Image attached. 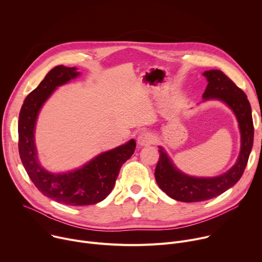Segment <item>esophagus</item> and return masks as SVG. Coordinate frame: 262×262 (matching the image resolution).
<instances>
[{"label": "esophagus", "mask_w": 262, "mask_h": 262, "mask_svg": "<svg viewBox=\"0 0 262 262\" xmlns=\"http://www.w3.org/2000/svg\"><path fill=\"white\" fill-rule=\"evenodd\" d=\"M154 140V136L150 132H142L137 137V143L139 146H149Z\"/></svg>", "instance_id": "obj_1"}]
</instances>
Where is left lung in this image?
<instances>
[{"instance_id": "1", "label": "left lung", "mask_w": 262, "mask_h": 262, "mask_svg": "<svg viewBox=\"0 0 262 262\" xmlns=\"http://www.w3.org/2000/svg\"><path fill=\"white\" fill-rule=\"evenodd\" d=\"M208 81L204 101L216 99L227 104L234 112L241 130V152L236 163L223 175L212 178H198L185 175L159 147V160L155 168L158 186L171 199L180 202H201L215 198L235 185L248 163L253 147L254 126L251 105L246 94L222 71L210 70L203 73Z\"/></svg>"}]
</instances>
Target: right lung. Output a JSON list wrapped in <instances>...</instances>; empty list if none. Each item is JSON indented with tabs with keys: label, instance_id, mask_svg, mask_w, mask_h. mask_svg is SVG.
Masks as SVG:
<instances>
[{
	"label": "right lung",
	"instance_id": "1",
	"mask_svg": "<svg viewBox=\"0 0 262 262\" xmlns=\"http://www.w3.org/2000/svg\"><path fill=\"white\" fill-rule=\"evenodd\" d=\"M79 75L76 68L55 67L27 96L18 116V152L28 176L43 195L69 206L93 205L103 201L111 192L122 165L136 148L135 140L131 139L69 172H51L40 165L34 137L38 113L58 86Z\"/></svg>",
	"mask_w": 262,
	"mask_h": 262
}]
</instances>
